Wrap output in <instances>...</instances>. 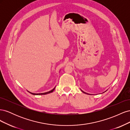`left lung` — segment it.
Returning <instances> with one entry per match:
<instances>
[{
	"label": "left lung",
	"instance_id": "left-lung-1",
	"mask_svg": "<svg viewBox=\"0 0 130 130\" xmlns=\"http://www.w3.org/2000/svg\"><path fill=\"white\" fill-rule=\"evenodd\" d=\"M80 90H81V91H82V92H83L84 93H85V94H89V95H90V94H88V93H86V92H84V91H83V90H81V89H80ZM106 91H105V92H106Z\"/></svg>",
	"mask_w": 130,
	"mask_h": 130
}]
</instances>
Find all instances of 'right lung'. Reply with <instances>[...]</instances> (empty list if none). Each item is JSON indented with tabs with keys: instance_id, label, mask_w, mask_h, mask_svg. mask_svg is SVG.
Here are the masks:
<instances>
[{
	"instance_id": "obj_1",
	"label": "right lung",
	"mask_w": 130,
	"mask_h": 130,
	"mask_svg": "<svg viewBox=\"0 0 130 130\" xmlns=\"http://www.w3.org/2000/svg\"><path fill=\"white\" fill-rule=\"evenodd\" d=\"M55 87H56V86H55V87L53 89L50 90V91L47 92H45V93H31V92L28 91V90H27V91H28L30 94H32V95H45V94H49V93H52V92L54 91V90H55Z\"/></svg>"
}]
</instances>
